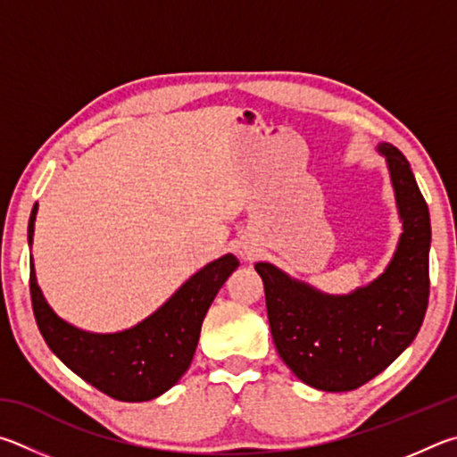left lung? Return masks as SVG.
<instances>
[{
    "label": "left lung",
    "mask_w": 457,
    "mask_h": 457,
    "mask_svg": "<svg viewBox=\"0 0 457 457\" xmlns=\"http://www.w3.org/2000/svg\"><path fill=\"white\" fill-rule=\"evenodd\" d=\"M378 150L387 160L403 233L394 259L375 281L349 295H329L270 262L254 265L265 285L278 355L303 383L321 391H351L373 379L410 347L426 317L428 204L402 152L387 142Z\"/></svg>",
    "instance_id": "8db88e82"
}]
</instances>
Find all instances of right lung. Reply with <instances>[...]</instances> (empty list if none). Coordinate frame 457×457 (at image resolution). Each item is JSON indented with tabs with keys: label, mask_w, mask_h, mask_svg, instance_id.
Returning a JSON list of instances; mask_svg holds the SVG:
<instances>
[{
	"label": "right lung",
	"mask_w": 457,
	"mask_h": 457,
	"mask_svg": "<svg viewBox=\"0 0 457 457\" xmlns=\"http://www.w3.org/2000/svg\"><path fill=\"white\" fill-rule=\"evenodd\" d=\"M36 212L37 204L28 224L29 245L34 241ZM237 267L238 259L224 254L192 275L138 325L118 333H90L54 313L37 287L31 261V307L47 347L78 378L118 402H148L162 395L187 373L206 311Z\"/></svg>",
	"instance_id": "right-lung-1"
}]
</instances>
